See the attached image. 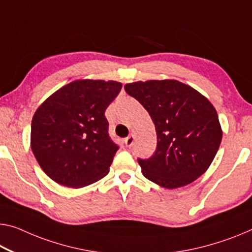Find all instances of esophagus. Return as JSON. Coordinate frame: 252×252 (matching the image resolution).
I'll return each instance as SVG.
<instances>
[{"label": "esophagus", "mask_w": 252, "mask_h": 252, "mask_svg": "<svg viewBox=\"0 0 252 252\" xmlns=\"http://www.w3.org/2000/svg\"><path fill=\"white\" fill-rule=\"evenodd\" d=\"M134 139H135L134 138V135L131 134V135H129L128 137L125 138V141H124V143H125V145L127 146V148H130V146L134 144Z\"/></svg>", "instance_id": "34e87169"}]
</instances>
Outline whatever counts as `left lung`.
<instances>
[{
    "label": "left lung",
    "instance_id": "1",
    "mask_svg": "<svg viewBox=\"0 0 252 252\" xmlns=\"http://www.w3.org/2000/svg\"><path fill=\"white\" fill-rule=\"evenodd\" d=\"M125 91L148 110L157 130V150L148 160L138 158L146 179L163 188L191 184L218 153L222 127L206 96L177 80L127 83Z\"/></svg>",
    "mask_w": 252,
    "mask_h": 252
}]
</instances>
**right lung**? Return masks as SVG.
Segmentation results:
<instances>
[{
    "instance_id": "right-lung-1",
    "label": "right lung",
    "mask_w": 252,
    "mask_h": 252,
    "mask_svg": "<svg viewBox=\"0 0 252 252\" xmlns=\"http://www.w3.org/2000/svg\"><path fill=\"white\" fill-rule=\"evenodd\" d=\"M121 90L117 81L75 80L38 107L30 145L50 179L76 189L108 175L118 146L108 134L104 111Z\"/></svg>"
}]
</instances>
